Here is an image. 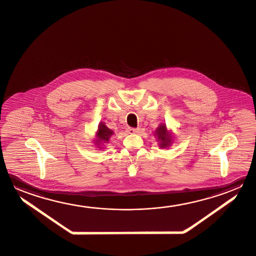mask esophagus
<instances>
[{
    "mask_svg": "<svg viewBox=\"0 0 256 256\" xmlns=\"http://www.w3.org/2000/svg\"><path fill=\"white\" fill-rule=\"evenodd\" d=\"M127 132L130 134H139L140 129H135V128H132V127H128L127 128Z\"/></svg>",
    "mask_w": 256,
    "mask_h": 256,
    "instance_id": "1",
    "label": "esophagus"
}]
</instances>
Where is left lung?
I'll use <instances>...</instances> for the list:
<instances>
[{
    "label": "left lung",
    "mask_w": 256,
    "mask_h": 256,
    "mask_svg": "<svg viewBox=\"0 0 256 256\" xmlns=\"http://www.w3.org/2000/svg\"><path fill=\"white\" fill-rule=\"evenodd\" d=\"M154 136L157 138L158 146L162 149L168 148L173 142V134L172 130H168L167 126L165 124H160L158 128L155 130Z\"/></svg>",
    "instance_id": "8db88e82"
}]
</instances>
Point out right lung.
I'll use <instances>...</instances> for the list:
<instances>
[{
    "label": "right lung",
    "mask_w": 256,
    "mask_h": 256,
    "mask_svg": "<svg viewBox=\"0 0 256 256\" xmlns=\"http://www.w3.org/2000/svg\"><path fill=\"white\" fill-rule=\"evenodd\" d=\"M114 134V132L112 130L109 129L104 122H100L96 134V138L94 140V144L96 145L98 149H104L106 144L109 142V140Z\"/></svg>",
    "instance_id": "add662e5"
}]
</instances>
